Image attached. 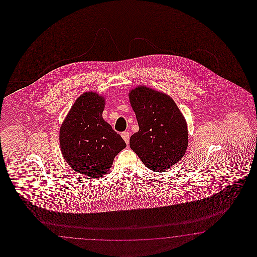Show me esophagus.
Here are the masks:
<instances>
[{
    "label": "esophagus",
    "instance_id": "1",
    "mask_svg": "<svg viewBox=\"0 0 257 257\" xmlns=\"http://www.w3.org/2000/svg\"><path fill=\"white\" fill-rule=\"evenodd\" d=\"M121 138L124 140L125 143L128 145L129 144V140H130V133L122 132L121 133Z\"/></svg>",
    "mask_w": 257,
    "mask_h": 257
}]
</instances>
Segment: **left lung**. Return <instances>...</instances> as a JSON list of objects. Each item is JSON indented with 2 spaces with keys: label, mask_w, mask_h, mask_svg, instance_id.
I'll return each instance as SVG.
<instances>
[{
  "label": "left lung",
  "mask_w": 257,
  "mask_h": 257,
  "mask_svg": "<svg viewBox=\"0 0 257 257\" xmlns=\"http://www.w3.org/2000/svg\"><path fill=\"white\" fill-rule=\"evenodd\" d=\"M140 126L130 147L152 171H166L179 162L188 145L187 125L176 103L167 94L147 86L129 93Z\"/></svg>",
  "instance_id": "1"
}]
</instances>
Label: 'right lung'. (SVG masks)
Here are the masks:
<instances>
[{
	"mask_svg": "<svg viewBox=\"0 0 257 257\" xmlns=\"http://www.w3.org/2000/svg\"><path fill=\"white\" fill-rule=\"evenodd\" d=\"M104 98L96 92L82 94L60 128L63 156L70 168L92 178L102 177L115 156L126 147L124 140L103 120Z\"/></svg>",
	"mask_w": 257,
	"mask_h": 257,
	"instance_id": "right-lung-1",
	"label": "right lung"
}]
</instances>
